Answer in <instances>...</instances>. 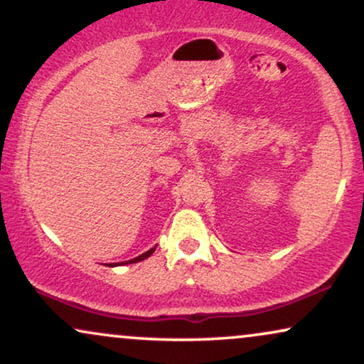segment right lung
Listing matches in <instances>:
<instances>
[{"mask_svg": "<svg viewBox=\"0 0 364 364\" xmlns=\"http://www.w3.org/2000/svg\"><path fill=\"white\" fill-rule=\"evenodd\" d=\"M154 250H156V247L151 248V250H147L146 253H142V255H139V257H136V258H132V260H129V262H121V263H116V265H129V263H137V262H141V260H146L147 257H151V255H152ZM111 267H112V265H111Z\"/></svg>", "mask_w": 364, "mask_h": 364, "instance_id": "add662e5", "label": "right lung"}]
</instances>
